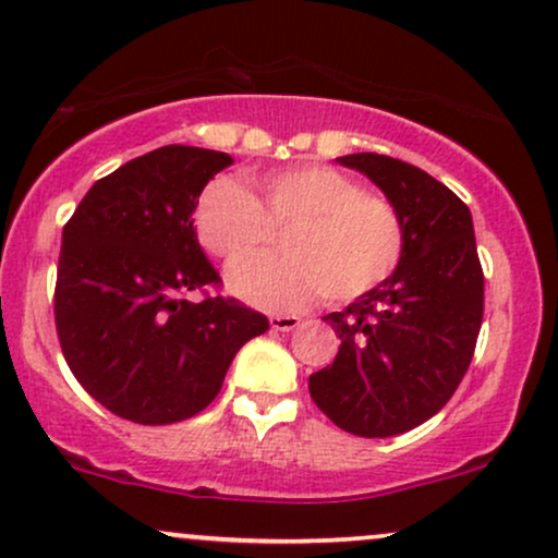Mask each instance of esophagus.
<instances>
[{"label": "esophagus", "mask_w": 558, "mask_h": 558, "mask_svg": "<svg viewBox=\"0 0 558 558\" xmlns=\"http://www.w3.org/2000/svg\"><path fill=\"white\" fill-rule=\"evenodd\" d=\"M271 328L274 331H294L300 326L298 315H271Z\"/></svg>", "instance_id": "obj_1"}]
</instances>
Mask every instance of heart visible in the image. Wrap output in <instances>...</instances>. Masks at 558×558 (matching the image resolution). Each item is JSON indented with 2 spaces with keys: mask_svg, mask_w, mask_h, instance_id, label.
Listing matches in <instances>:
<instances>
[{
  "mask_svg": "<svg viewBox=\"0 0 558 558\" xmlns=\"http://www.w3.org/2000/svg\"><path fill=\"white\" fill-rule=\"evenodd\" d=\"M284 231L279 259L246 258ZM198 245L232 268L230 290L271 313H294L318 298L354 302L380 290L401 266L405 225L398 206L339 168L292 165L204 185L194 206Z\"/></svg>",
  "mask_w": 558,
  "mask_h": 558,
  "instance_id": "obj_1",
  "label": "heart"
}]
</instances>
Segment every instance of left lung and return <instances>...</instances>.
I'll list each match as a JSON object with an SVG mask.
<instances>
[{
  "instance_id": "left-lung-1",
  "label": "left lung",
  "mask_w": 558,
  "mask_h": 558,
  "mask_svg": "<svg viewBox=\"0 0 558 558\" xmlns=\"http://www.w3.org/2000/svg\"><path fill=\"white\" fill-rule=\"evenodd\" d=\"M401 211L405 253L380 290L326 320L341 339L311 396L343 432L393 437L437 414L458 390L484 320V268L469 206L416 165L388 155L339 157Z\"/></svg>"
}]
</instances>
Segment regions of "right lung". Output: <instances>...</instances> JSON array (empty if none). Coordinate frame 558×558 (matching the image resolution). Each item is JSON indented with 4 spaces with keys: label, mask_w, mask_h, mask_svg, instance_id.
<instances>
[{
    "label": "right lung",
    "mask_w": 558,
    "mask_h": 558,
    "mask_svg": "<svg viewBox=\"0 0 558 558\" xmlns=\"http://www.w3.org/2000/svg\"><path fill=\"white\" fill-rule=\"evenodd\" d=\"M230 162L185 144L153 149L100 178L64 225L53 290L61 352L116 416L149 426L196 416L240 347L268 331L266 315L219 294L191 219Z\"/></svg>",
    "instance_id": "right-lung-1"
}]
</instances>
